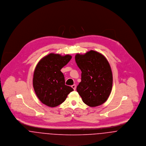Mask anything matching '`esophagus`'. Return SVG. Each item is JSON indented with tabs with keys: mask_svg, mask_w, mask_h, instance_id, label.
I'll list each match as a JSON object with an SVG mask.
<instances>
[{
	"mask_svg": "<svg viewBox=\"0 0 146 146\" xmlns=\"http://www.w3.org/2000/svg\"><path fill=\"white\" fill-rule=\"evenodd\" d=\"M72 87L73 88L74 90H76V84H73V85L72 86Z\"/></svg>",
	"mask_w": 146,
	"mask_h": 146,
	"instance_id": "1",
	"label": "esophagus"
}]
</instances>
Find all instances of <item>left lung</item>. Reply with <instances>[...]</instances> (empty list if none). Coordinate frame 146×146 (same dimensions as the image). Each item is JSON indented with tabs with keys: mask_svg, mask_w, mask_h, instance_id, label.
Here are the masks:
<instances>
[{
	"mask_svg": "<svg viewBox=\"0 0 146 146\" xmlns=\"http://www.w3.org/2000/svg\"><path fill=\"white\" fill-rule=\"evenodd\" d=\"M82 72L77 91L83 102L90 107L103 104L109 96L113 86V74L106 58L100 52L90 50L75 56Z\"/></svg>",
	"mask_w": 146,
	"mask_h": 146,
	"instance_id": "obj_1",
	"label": "left lung"
}]
</instances>
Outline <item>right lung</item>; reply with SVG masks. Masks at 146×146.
I'll list each match as a JSON object with an SVG mask.
<instances>
[{
  "label": "right lung",
  "instance_id": "1",
  "mask_svg": "<svg viewBox=\"0 0 146 146\" xmlns=\"http://www.w3.org/2000/svg\"><path fill=\"white\" fill-rule=\"evenodd\" d=\"M72 59L70 55L62 56L50 53L42 58L36 65L33 87L38 99L45 105L54 108L62 104L73 89L65 84L61 69Z\"/></svg>",
  "mask_w": 146,
  "mask_h": 146
}]
</instances>
